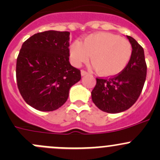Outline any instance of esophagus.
<instances>
[{
  "mask_svg": "<svg viewBox=\"0 0 160 160\" xmlns=\"http://www.w3.org/2000/svg\"><path fill=\"white\" fill-rule=\"evenodd\" d=\"M88 72H87V71H85V70H81V75L82 76L88 75Z\"/></svg>",
  "mask_w": 160,
  "mask_h": 160,
  "instance_id": "1",
  "label": "esophagus"
}]
</instances>
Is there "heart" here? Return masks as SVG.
<instances>
[{
  "label": "heart",
  "instance_id": "heart-1",
  "mask_svg": "<svg viewBox=\"0 0 160 160\" xmlns=\"http://www.w3.org/2000/svg\"><path fill=\"white\" fill-rule=\"evenodd\" d=\"M71 62L76 67L90 60L102 77H113L122 72L132 54L130 42L108 32L90 34L82 43L75 42L70 48Z\"/></svg>",
  "mask_w": 160,
  "mask_h": 160
}]
</instances>
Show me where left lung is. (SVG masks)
Instances as JSON below:
<instances>
[{
	"instance_id": "8db88e82",
	"label": "left lung",
	"mask_w": 160,
	"mask_h": 160,
	"mask_svg": "<svg viewBox=\"0 0 160 160\" xmlns=\"http://www.w3.org/2000/svg\"><path fill=\"white\" fill-rule=\"evenodd\" d=\"M132 47L129 62L125 70L109 78H97L91 92L92 101L100 110L119 113L132 107L141 94L147 72L144 49L127 35Z\"/></svg>"
}]
</instances>
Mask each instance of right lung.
I'll return each instance as SVG.
<instances>
[{
  "label": "right lung",
  "instance_id": "right-lung-1",
  "mask_svg": "<svg viewBox=\"0 0 160 160\" xmlns=\"http://www.w3.org/2000/svg\"><path fill=\"white\" fill-rule=\"evenodd\" d=\"M70 32L46 31L28 38L17 58L16 80L28 105L52 111L67 101L69 90L81 79L80 70L70 65Z\"/></svg>",
  "mask_w": 160,
  "mask_h": 160
}]
</instances>
